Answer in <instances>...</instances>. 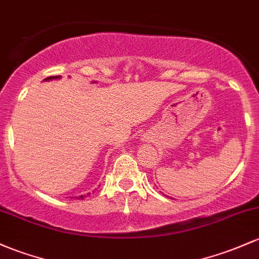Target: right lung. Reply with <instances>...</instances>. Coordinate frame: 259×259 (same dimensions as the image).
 <instances>
[{"label": "right lung", "mask_w": 259, "mask_h": 259, "mask_svg": "<svg viewBox=\"0 0 259 259\" xmlns=\"http://www.w3.org/2000/svg\"><path fill=\"white\" fill-rule=\"evenodd\" d=\"M88 194H90V193H88ZM84 197H86V195H79V197H77V199H83Z\"/></svg>", "instance_id": "1"}]
</instances>
